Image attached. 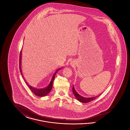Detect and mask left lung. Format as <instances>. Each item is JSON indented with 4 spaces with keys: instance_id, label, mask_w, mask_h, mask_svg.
Segmentation results:
<instances>
[{
    "instance_id": "1",
    "label": "left lung",
    "mask_w": 130,
    "mask_h": 130,
    "mask_svg": "<svg viewBox=\"0 0 130 130\" xmlns=\"http://www.w3.org/2000/svg\"><path fill=\"white\" fill-rule=\"evenodd\" d=\"M72 91H73V92L74 93V96H75V97L76 99H77L80 102L85 103L90 102L93 101V100L96 99L97 98H98L99 96V95H100L101 94V93H100L98 95H96V96H93V97H92V98H84V97L81 96L80 94H79L78 93H77V92L76 91V90L74 89V85H73V87Z\"/></svg>"
}]
</instances>
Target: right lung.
<instances>
[{"label": "right lung", "instance_id": "obj_1", "mask_svg": "<svg viewBox=\"0 0 130 130\" xmlns=\"http://www.w3.org/2000/svg\"><path fill=\"white\" fill-rule=\"evenodd\" d=\"M22 50L21 51V52L20 53V58H19V69H20V71L21 73V74L22 76V77L23 78L24 80H25V82L26 83V84L27 85V86L29 87V88H30V89L31 90V91L34 94H35L36 95H37V96H39V97H42V96H45L46 95H47L50 92V91H51L52 87H53V82L55 79V75H56V74L57 73V72L60 70L62 68H58L56 71V72L54 73V74H53V76L51 79V80L49 84L48 85V86L46 87L43 88H41V89H37L35 87H33L31 86V85H30L27 82H26L25 81V78L23 77V74L22 73V70H21V53H22Z\"/></svg>", "mask_w": 130, "mask_h": 130}]
</instances>
